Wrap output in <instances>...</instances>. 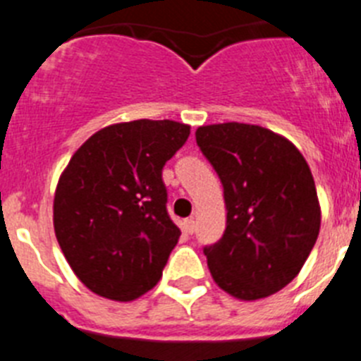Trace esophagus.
<instances>
[{"mask_svg":"<svg viewBox=\"0 0 361 361\" xmlns=\"http://www.w3.org/2000/svg\"><path fill=\"white\" fill-rule=\"evenodd\" d=\"M183 230L186 233H193V232H195V221H193V219H184V221H183Z\"/></svg>","mask_w":361,"mask_h":361,"instance_id":"obj_1","label":"esophagus"}]
</instances>
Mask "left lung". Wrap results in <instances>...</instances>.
Returning a JSON list of instances; mask_svg holds the SVG:
<instances>
[{
	"instance_id": "8db88e82",
	"label": "left lung",
	"mask_w": 361,
	"mask_h": 361,
	"mask_svg": "<svg viewBox=\"0 0 361 361\" xmlns=\"http://www.w3.org/2000/svg\"><path fill=\"white\" fill-rule=\"evenodd\" d=\"M197 146L224 190L226 230L206 246L214 281L230 295L255 301L294 279L322 224L316 184L300 149L254 124L201 126Z\"/></svg>"
}]
</instances>
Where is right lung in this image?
<instances>
[{
    "instance_id": "1",
    "label": "right lung",
    "mask_w": 361,
    "mask_h": 361,
    "mask_svg": "<svg viewBox=\"0 0 361 361\" xmlns=\"http://www.w3.org/2000/svg\"><path fill=\"white\" fill-rule=\"evenodd\" d=\"M190 137L175 120H133L89 137L58 180L52 223L80 281L113 301L151 290L180 230L169 219L162 168Z\"/></svg>"
}]
</instances>
